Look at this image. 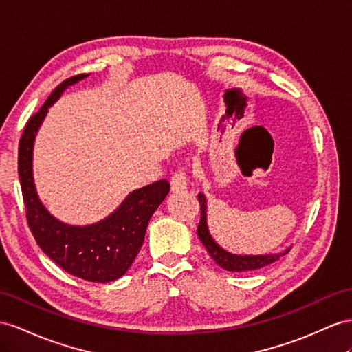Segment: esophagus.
I'll use <instances>...</instances> for the list:
<instances>
[{"label":"esophagus","instance_id":"esophagus-1","mask_svg":"<svg viewBox=\"0 0 352 352\" xmlns=\"http://www.w3.org/2000/svg\"><path fill=\"white\" fill-rule=\"evenodd\" d=\"M184 188H187V174L184 169H179L170 178V190L183 192Z\"/></svg>","mask_w":352,"mask_h":352}]
</instances>
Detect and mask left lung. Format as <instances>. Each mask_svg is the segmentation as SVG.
Wrapping results in <instances>:
<instances>
[{
  "label": "left lung",
  "instance_id": "left-lung-1",
  "mask_svg": "<svg viewBox=\"0 0 352 352\" xmlns=\"http://www.w3.org/2000/svg\"><path fill=\"white\" fill-rule=\"evenodd\" d=\"M197 199L201 204V221L197 226V236H199L204 247L208 251L211 258L217 263L220 267L230 270V272H250V270H256L260 267H265L270 263L276 262L279 257H283L290 251L292 247H288L279 253H269V254H233L230 251L220 247L217 242L211 236L208 229V221H206V197L204 193L197 195Z\"/></svg>",
  "mask_w": 352,
  "mask_h": 352
}]
</instances>
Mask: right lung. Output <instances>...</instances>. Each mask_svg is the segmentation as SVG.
Returning <instances> with one entry per match:
<instances>
[{
	"label": "right lung",
	"instance_id": "add662e5",
	"mask_svg": "<svg viewBox=\"0 0 352 352\" xmlns=\"http://www.w3.org/2000/svg\"><path fill=\"white\" fill-rule=\"evenodd\" d=\"M89 74L62 82L26 123L19 142V178L26 220L44 254L68 274L92 283H111L126 274L140 253L151 215L169 192L166 179L137 188L105 217L94 224L73 226L58 220L40 201L34 183L32 156L40 126L65 89Z\"/></svg>",
	"mask_w": 352,
	"mask_h": 352
}]
</instances>
